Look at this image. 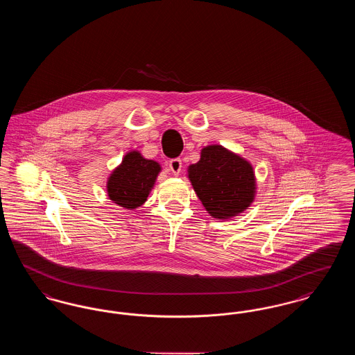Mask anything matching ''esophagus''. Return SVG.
I'll return each instance as SVG.
<instances>
[{"label":"esophagus","mask_w":355,"mask_h":355,"mask_svg":"<svg viewBox=\"0 0 355 355\" xmlns=\"http://www.w3.org/2000/svg\"><path fill=\"white\" fill-rule=\"evenodd\" d=\"M181 169H182V161L180 158L170 159L169 170L174 175H178L181 173Z\"/></svg>","instance_id":"34e87169"}]
</instances>
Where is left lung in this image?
<instances>
[{"label":"left lung","instance_id":"1","mask_svg":"<svg viewBox=\"0 0 355 355\" xmlns=\"http://www.w3.org/2000/svg\"><path fill=\"white\" fill-rule=\"evenodd\" d=\"M187 177L203 207L217 220L236 217L255 197L253 166L220 145L203 148L200 161L187 168Z\"/></svg>","mask_w":355,"mask_h":355}]
</instances>
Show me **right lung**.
Returning <instances> with one entry per match:
<instances>
[{"label":"right lung","instance_id":"add662e5","mask_svg":"<svg viewBox=\"0 0 355 355\" xmlns=\"http://www.w3.org/2000/svg\"><path fill=\"white\" fill-rule=\"evenodd\" d=\"M161 171L158 162L146 159L141 153H126L121 165L107 178V196L119 206L133 210L144 205Z\"/></svg>","mask_w":355,"mask_h":355}]
</instances>
